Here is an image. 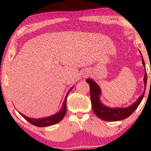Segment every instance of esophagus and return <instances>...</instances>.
Masks as SVG:
<instances>
[{"instance_id":"34e87169","label":"esophagus","mask_w":151,"mask_h":151,"mask_svg":"<svg viewBox=\"0 0 151 151\" xmlns=\"http://www.w3.org/2000/svg\"><path fill=\"white\" fill-rule=\"evenodd\" d=\"M84 76H87V73H86V75H85Z\"/></svg>"}]
</instances>
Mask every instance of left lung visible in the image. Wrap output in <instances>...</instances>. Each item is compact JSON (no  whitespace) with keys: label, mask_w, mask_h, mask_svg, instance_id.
Instances as JSON below:
<instances>
[{"label":"left lung","mask_w":151,"mask_h":151,"mask_svg":"<svg viewBox=\"0 0 151 151\" xmlns=\"http://www.w3.org/2000/svg\"><path fill=\"white\" fill-rule=\"evenodd\" d=\"M139 52L141 54L142 61L144 67L145 68V75L144 78V91L142 94L138 98L136 101L131 104L130 106L127 107H116L110 108L104 105L100 101V96L101 95V88L91 78H87L86 82L90 86V93H91V100L92 106V110L94 114L98 116L99 118L106 121H118L127 118L132 114L134 110L137 109V107L140 105L141 101L144 98L145 88L147 86V76L145 70V62L143 59V57L140 50Z\"/></svg>","instance_id":"left-lung-1"}]
</instances>
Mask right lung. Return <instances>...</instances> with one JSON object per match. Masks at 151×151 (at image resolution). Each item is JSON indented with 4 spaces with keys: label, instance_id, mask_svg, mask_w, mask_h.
I'll return each instance as SVG.
<instances>
[{
    "label": "right lung",
    "instance_id": "obj_1",
    "mask_svg": "<svg viewBox=\"0 0 151 151\" xmlns=\"http://www.w3.org/2000/svg\"><path fill=\"white\" fill-rule=\"evenodd\" d=\"M73 88V87H72L70 90H69L68 93L65 95V97L64 98V102L63 104V107L61 108V109L59 111H58L57 113L54 114L53 115L49 116L47 117H43V118H40V119H33V118H30L27 117V116L23 115L20 112V114L27 121L29 122L32 124L37 126V127H46V126H50L53 124H55L60 122L62 119H63L64 116L66 114V99L69 93V92L71 91Z\"/></svg>",
    "mask_w": 151,
    "mask_h": 151
}]
</instances>
